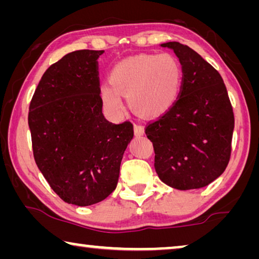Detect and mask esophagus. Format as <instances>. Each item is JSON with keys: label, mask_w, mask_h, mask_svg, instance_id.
<instances>
[{"label": "esophagus", "mask_w": 259, "mask_h": 259, "mask_svg": "<svg viewBox=\"0 0 259 259\" xmlns=\"http://www.w3.org/2000/svg\"><path fill=\"white\" fill-rule=\"evenodd\" d=\"M134 130H135L136 136H143L144 134H145V129H144V126L140 124H135Z\"/></svg>", "instance_id": "obj_1"}]
</instances>
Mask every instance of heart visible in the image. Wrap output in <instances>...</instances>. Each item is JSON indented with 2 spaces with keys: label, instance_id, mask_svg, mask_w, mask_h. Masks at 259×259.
I'll return each instance as SVG.
<instances>
[{
  "label": "heart",
  "instance_id": "obj_1",
  "mask_svg": "<svg viewBox=\"0 0 259 259\" xmlns=\"http://www.w3.org/2000/svg\"><path fill=\"white\" fill-rule=\"evenodd\" d=\"M183 81V69L170 54L138 55L116 64L109 74L110 85L100 87V98L109 116L123 115L128 98L130 107L139 115L157 117L177 102Z\"/></svg>",
  "mask_w": 259,
  "mask_h": 259
}]
</instances>
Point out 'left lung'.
<instances>
[{"mask_svg":"<svg viewBox=\"0 0 259 259\" xmlns=\"http://www.w3.org/2000/svg\"><path fill=\"white\" fill-rule=\"evenodd\" d=\"M161 47L178 57L183 83L174 106L146 126L154 147L155 171L176 190L204 187L229 164L233 109L221 74L198 52L179 42Z\"/></svg>","mask_w":259,"mask_h":259,"instance_id":"obj_1","label":"left lung"}]
</instances>
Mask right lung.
Listing matches in <instances>:
<instances>
[{
  "label": "right lung",
  "mask_w": 259,
  "mask_h": 259,
  "mask_svg": "<svg viewBox=\"0 0 259 259\" xmlns=\"http://www.w3.org/2000/svg\"><path fill=\"white\" fill-rule=\"evenodd\" d=\"M103 50H77L47 69L29 105L34 159L65 202L87 207L115 190L130 122L114 124L102 112L97 59Z\"/></svg>",
  "instance_id": "1"
}]
</instances>
